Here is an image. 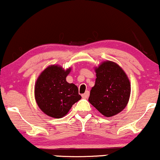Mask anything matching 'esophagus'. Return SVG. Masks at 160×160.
<instances>
[{
    "label": "esophagus",
    "mask_w": 160,
    "mask_h": 160,
    "mask_svg": "<svg viewBox=\"0 0 160 160\" xmlns=\"http://www.w3.org/2000/svg\"><path fill=\"white\" fill-rule=\"evenodd\" d=\"M88 96H89V92H88V91H86V92H85L83 94H82V98L84 99L88 98Z\"/></svg>",
    "instance_id": "34e87169"
}]
</instances>
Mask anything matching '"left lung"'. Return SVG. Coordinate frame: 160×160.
I'll use <instances>...</instances> for the list:
<instances>
[{
    "label": "left lung",
    "mask_w": 160,
    "mask_h": 160,
    "mask_svg": "<svg viewBox=\"0 0 160 160\" xmlns=\"http://www.w3.org/2000/svg\"><path fill=\"white\" fill-rule=\"evenodd\" d=\"M96 80L88 101L105 117H113L122 112L131 94L130 80L116 62L106 60L95 67Z\"/></svg>",
    "instance_id": "1"
}]
</instances>
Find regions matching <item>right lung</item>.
I'll use <instances>...</instances> for the list:
<instances>
[{
  "label": "right lung",
  "instance_id": "1",
  "mask_svg": "<svg viewBox=\"0 0 160 160\" xmlns=\"http://www.w3.org/2000/svg\"><path fill=\"white\" fill-rule=\"evenodd\" d=\"M71 70V68L65 70L59 65H51L40 73L36 80V102L48 116L58 119L66 116L72 106L81 99L78 86L66 81Z\"/></svg>",
  "mask_w": 160,
  "mask_h": 160
}]
</instances>
